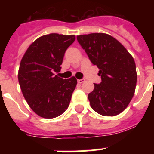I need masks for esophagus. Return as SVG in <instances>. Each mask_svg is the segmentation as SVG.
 I'll return each mask as SVG.
<instances>
[{"mask_svg":"<svg viewBox=\"0 0 154 154\" xmlns=\"http://www.w3.org/2000/svg\"><path fill=\"white\" fill-rule=\"evenodd\" d=\"M85 82V79H78V83L79 84L82 83V82Z\"/></svg>","mask_w":154,"mask_h":154,"instance_id":"34e87169","label":"esophagus"}]
</instances>
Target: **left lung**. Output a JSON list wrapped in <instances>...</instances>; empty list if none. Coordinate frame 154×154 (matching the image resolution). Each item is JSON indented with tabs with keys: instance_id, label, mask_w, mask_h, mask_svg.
Listing matches in <instances>:
<instances>
[{
	"instance_id": "8db88e82",
	"label": "left lung",
	"mask_w": 154,
	"mask_h": 154,
	"mask_svg": "<svg viewBox=\"0 0 154 154\" xmlns=\"http://www.w3.org/2000/svg\"><path fill=\"white\" fill-rule=\"evenodd\" d=\"M92 65L99 69L100 84L89 94L90 106L97 113L114 116L123 112L134 95L137 74L133 56L111 35L92 33L77 36Z\"/></svg>"
}]
</instances>
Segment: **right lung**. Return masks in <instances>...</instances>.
<instances>
[{
  "label": "right lung",
  "instance_id": "right-lung-1",
  "mask_svg": "<svg viewBox=\"0 0 154 154\" xmlns=\"http://www.w3.org/2000/svg\"><path fill=\"white\" fill-rule=\"evenodd\" d=\"M75 40V35L51 33L39 37L21 58L18 82L30 108L38 116L52 119L67 109L77 79H63L61 71L65 52Z\"/></svg>",
  "mask_w": 154,
  "mask_h": 154
}]
</instances>
